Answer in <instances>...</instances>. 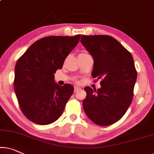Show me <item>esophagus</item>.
<instances>
[{"instance_id": "obj_1", "label": "esophagus", "mask_w": 154, "mask_h": 154, "mask_svg": "<svg viewBox=\"0 0 154 154\" xmlns=\"http://www.w3.org/2000/svg\"><path fill=\"white\" fill-rule=\"evenodd\" d=\"M80 88L79 87H77V86H75L74 87V92H76V91H78L79 90Z\"/></svg>"}]
</instances>
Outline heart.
I'll return each mask as SVG.
<instances>
[{
  "label": "heart",
  "mask_w": 154,
  "mask_h": 154,
  "mask_svg": "<svg viewBox=\"0 0 154 154\" xmlns=\"http://www.w3.org/2000/svg\"><path fill=\"white\" fill-rule=\"evenodd\" d=\"M87 54H88L86 52H82L79 54V56H85V55H87Z\"/></svg>",
  "instance_id": "1"
}]
</instances>
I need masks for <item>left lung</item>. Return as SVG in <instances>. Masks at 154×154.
<instances>
[{
	"label": "left lung",
	"mask_w": 154,
	"mask_h": 154,
	"mask_svg": "<svg viewBox=\"0 0 154 154\" xmlns=\"http://www.w3.org/2000/svg\"><path fill=\"white\" fill-rule=\"evenodd\" d=\"M80 41L94 58L92 77L102 79L97 90L85 87V113L96 125H112L123 116L133 99L137 79L133 57L110 36L82 35Z\"/></svg>",
	"instance_id": "1"
}]
</instances>
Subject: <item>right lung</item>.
<instances>
[{
    "mask_svg": "<svg viewBox=\"0 0 154 154\" xmlns=\"http://www.w3.org/2000/svg\"><path fill=\"white\" fill-rule=\"evenodd\" d=\"M75 36H48L38 40L15 66L14 89L21 111L34 123H52L62 115L74 92L70 84L60 86L54 74L80 41Z\"/></svg>",
    "mask_w": 154,
    "mask_h": 154,
    "instance_id": "add662e5",
    "label": "right lung"
}]
</instances>
